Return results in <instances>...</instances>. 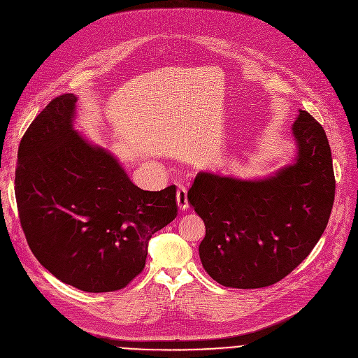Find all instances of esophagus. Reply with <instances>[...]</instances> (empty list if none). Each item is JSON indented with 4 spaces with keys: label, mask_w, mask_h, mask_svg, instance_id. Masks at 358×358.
<instances>
[{
    "label": "esophagus",
    "mask_w": 358,
    "mask_h": 358,
    "mask_svg": "<svg viewBox=\"0 0 358 358\" xmlns=\"http://www.w3.org/2000/svg\"><path fill=\"white\" fill-rule=\"evenodd\" d=\"M177 203L178 208L185 211L188 208V198H187V188L182 184L177 185Z\"/></svg>",
    "instance_id": "1"
}]
</instances>
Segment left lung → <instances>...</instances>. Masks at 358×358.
Instances as JSON below:
<instances>
[{
	"mask_svg": "<svg viewBox=\"0 0 358 358\" xmlns=\"http://www.w3.org/2000/svg\"><path fill=\"white\" fill-rule=\"evenodd\" d=\"M293 163L259 178L199 171L188 202L206 224L203 269L236 289L271 286L297 268L323 235L334 201L331 151L306 110L292 126Z\"/></svg>",
	"mask_w": 358,
	"mask_h": 358,
	"instance_id": "1",
	"label": "left lung"
}]
</instances>
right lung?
<instances>
[{
    "mask_svg": "<svg viewBox=\"0 0 358 358\" xmlns=\"http://www.w3.org/2000/svg\"><path fill=\"white\" fill-rule=\"evenodd\" d=\"M78 96L55 97L18 148L15 196L28 245L61 282L90 293L127 286L152 234L177 217L176 185L144 191L112 151L75 129Z\"/></svg>",
    "mask_w": 358,
    "mask_h": 358,
    "instance_id": "right-lung-1",
    "label": "right lung"
}]
</instances>
